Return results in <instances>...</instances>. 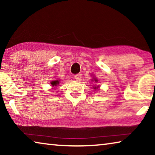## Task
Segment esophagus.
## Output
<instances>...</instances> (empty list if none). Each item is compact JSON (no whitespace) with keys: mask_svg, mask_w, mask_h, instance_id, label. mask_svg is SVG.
Listing matches in <instances>:
<instances>
[{"mask_svg":"<svg viewBox=\"0 0 155 155\" xmlns=\"http://www.w3.org/2000/svg\"><path fill=\"white\" fill-rule=\"evenodd\" d=\"M81 77H82V74H76L75 76H74V78L77 81H80L81 80Z\"/></svg>","mask_w":155,"mask_h":155,"instance_id":"1","label":"esophagus"}]
</instances>
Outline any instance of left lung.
<instances>
[{
    "mask_svg": "<svg viewBox=\"0 0 155 155\" xmlns=\"http://www.w3.org/2000/svg\"><path fill=\"white\" fill-rule=\"evenodd\" d=\"M94 81H95V82H98V80L96 79V78H94ZM95 87V88H94V89H95V90H96V88H98V87Z\"/></svg>",
    "mask_w": 155,
    "mask_h": 155,
    "instance_id": "8db88e82",
    "label": "left lung"
}]
</instances>
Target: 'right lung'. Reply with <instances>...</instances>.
I'll return each mask as SVG.
<instances>
[{"label": "right lung", "instance_id": "right-lung-1", "mask_svg": "<svg viewBox=\"0 0 155 155\" xmlns=\"http://www.w3.org/2000/svg\"><path fill=\"white\" fill-rule=\"evenodd\" d=\"M51 85H52V87H54V86H56L57 85H59V81H58V80L54 81H52V82H51Z\"/></svg>", "mask_w": 155, "mask_h": 155}]
</instances>
